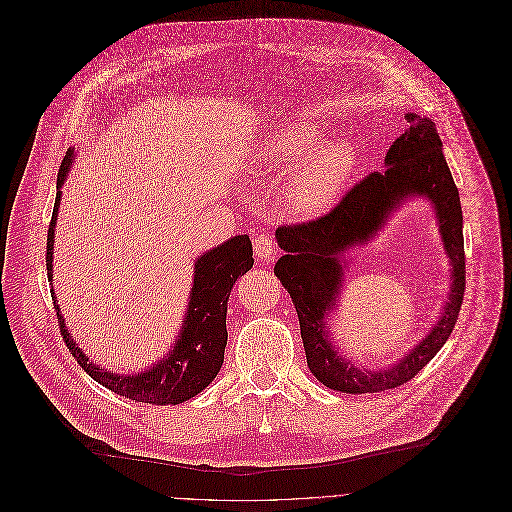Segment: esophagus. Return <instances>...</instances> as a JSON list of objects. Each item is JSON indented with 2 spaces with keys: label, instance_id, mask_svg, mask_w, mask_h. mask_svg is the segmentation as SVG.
Here are the masks:
<instances>
[{
  "label": "esophagus",
  "instance_id": "34e87169",
  "mask_svg": "<svg viewBox=\"0 0 512 512\" xmlns=\"http://www.w3.org/2000/svg\"><path fill=\"white\" fill-rule=\"evenodd\" d=\"M254 254L260 258V260H273L275 258V242L273 237L266 235V233H260L254 237Z\"/></svg>",
  "mask_w": 512,
  "mask_h": 512
}]
</instances>
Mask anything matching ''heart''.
<instances>
[{
    "mask_svg": "<svg viewBox=\"0 0 512 512\" xmlns=\"http://www.w3.org/2000/svg\"><path fill=\"white\" fill-rule=\"evenodd\" d=\"M262 157L270 167L295 168L287 186V200L302 213H318L343 192L353 171V150L345 142L320 144L312 126H291L266 140Z\"/></svg>",
    "mask_w": 512,
    "mask_h": 512,
    "instance_id": "1",
    "label": "heart"
}]
</instances>
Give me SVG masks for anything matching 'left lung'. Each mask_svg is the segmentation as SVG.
<instances>
[{
	"instance_id": "8db88e82",
	"label": "left lung",
	"mask_w": 512,
	"mask_h": 512,
	"mask_svg": "<svg viewBox=\"0 0 512 512\" xmlns=\"http://www.w3.org/2000/svg\"><path fill=\"white\" fill-rule=\"evenodd\" d=\"M409 128L384 157V171H374L355 184L326 215L277 229L285 256L275 264V275L289 291L299 318L308 368L328 388L349 395L382 393L409 382L440 351L459 320L465 293L463 213L459 190L442 155V140L430 117L407 113ZM426 195L437 208L445 249L454 264V285L439 324L399 365L368 373L334 351L323 318L336 305L345 249L367 241L383 219L409 195Z\"/></svg>"
}]
</instances>
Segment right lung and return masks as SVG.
Listing matches in <instances>:
<instances>
[{
    "instance_id": "obj_1",
    "label": "right lung",
    "mask_w": 512,
    "mask_h": 512,
    "mask_svg": "<svg viewBox=\"0 0 512 512\" xmlns=\"http://www.w3.org/2000/svg\"><path fill=\"white\" fill-rule=\"evenodd\" d=\"M74 159V148H70L57 173V188H62L66 173L70 171ZM62 192H57L53 215L47 231V277L53 279V233L57 221V208ZM252 242L248 235H235L227 239L225 244L213 248L210 252L202 254L196 260L194 268V287L188 302V314L184 318L182 330L173 345V349L159 359L157 364L146 368L140 374L132 376H119L111 370L99 368L82 353V349L70 337L68 328L64 324V316L59 314V306L53 299V308L57 312L59 333L76 362L84 368V372L103 384L113 393L132 399L136 403H150V405H177L184 403L215 380L219 374L223 359H225V345H227V299L233 289V283L246 275L252 268ZM53 293V289H51Z\"/></svg>"
}]
</instances>
